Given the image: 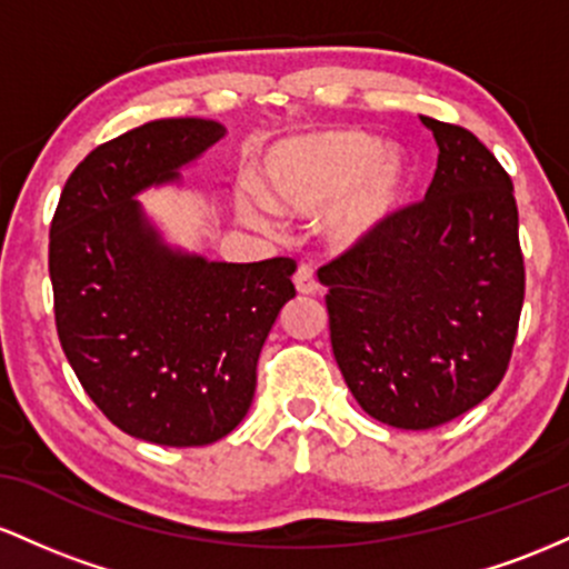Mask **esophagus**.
Here are the masks:
<instances>
[{
  "label": "esophagus",
  "instance_id": "1",
  "mask_svg": "<svg viewBox=\"0 0 569 569\" xmlns=\"http://www.w3.org/2000/svg\"><path fill=\"white\" fill-rule=\"evenodd\" d=\"M296 290L301 292V296H315V292L319 290L315 268H311V266L298 268V271H296Z\"/></svg>",
  "mask_w": 569,
  "mask_h": 569
}]
</instances>
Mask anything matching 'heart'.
Returning <instances> with one entry per match:
<instances>
[{"label":"heart","instance_id":"heart-1","mask_svg":"<svg viewBox=\"0 0 569 569\" xmlns=\"http://www.w3.org/2000/svg\"><path fill=\"white\" fill-rule=\"evenodd\" d=\"M411 188V166L379 137L325 129L282 139L258 161V190L236 193V212L252 228L273 214L319 217L333 250H355L392 226Z\"/></svg>","mask_w":569,"mask_h":569}]
</instances>
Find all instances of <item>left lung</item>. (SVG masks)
<instances>
[{
    "mask_svg": "<svg viewBox=\"0 0 569 569\" xmlns=\"http://www.w3.org/2000/svg\"><path fill=\"white\" fill-rule=\"evenodd\" d=\"M422 123L438 144L425 201L319 268L343 381L400 430L446 425L495 392L525 303L508 171L462 126Z\"/></svg>",
    "mask_w": 569,
    "mask_h": 569,
    "instance_id": "8db88e82",
    "label": "left lung"
}]
</instances>
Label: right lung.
Segmentation results:
<instances>
[{"label":"right lung","mask_w":569,"mask_h":569,"mask_svg":"<svg viewBox=\"0 0 569 569\" xmlns=\"http://www.w3.org/2000/svg\"><path fill=\"white\" fill-rule=\"evenodd\" d=\"M226 137L166 118L88 152L50 222L56 330L88 398L114 427L158 446H207L247 417L254 368L282 306L290 258L222 263L166 244L137 196L177 184Z\"/></svg>","instance_id":"add662e5"}]
</instances>
